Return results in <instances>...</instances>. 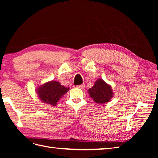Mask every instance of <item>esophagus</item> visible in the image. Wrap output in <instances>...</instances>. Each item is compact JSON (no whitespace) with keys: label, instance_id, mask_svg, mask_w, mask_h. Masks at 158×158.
Masks as SVG:
<instances>
[{"label":"esophagus","instance_id":"1","mask_svg":"<svg viewBox=\"0 0 158 158\" xmlns=\"http://www.w3.org/2000/svg\"><path fill=\"white\" fill-rule=\"evenodd\" d=\"M84 87H85V84H81V85H77V88H79V89H83V88H84Z\"/></svg>","mask_w":158,"mask_h":158}]
</instances>
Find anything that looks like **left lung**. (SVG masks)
<instances>
[{"mask_svg":"<svg viewBox=\"0 0 158 158\" xmlns=\"http://www.w3.org/2000/svg\"><path fill=\"white\" fill-rule=\"evenodd\" d=\"M90 97L96 103L105 104L112 98L113 93L111 87L102 79H98L92 88L88 89Z\"/></svg>","mask_w":158,"mask_h":158,"instance_id":"1","label":"left lung"}]
</instances>
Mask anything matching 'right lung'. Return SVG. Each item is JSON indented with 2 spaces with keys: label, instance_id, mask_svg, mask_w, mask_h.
I'll use <instances>...</instances> for the list:
<instances>
[{
  "label": "right lung",
  "instance_id": "add662e5",
  "mask_svg": "<svg viewBox=\"0 0 158 158\" xmlns=\"http://www.w3.org/2000/svg\"><path fill=\"white\" fill-rule=\"evenodd\" d=\"M69 90V88L62 86L58 81L47 82L36 89L40 100L43 102L56 106L60 98Z\"/></svg>",
  "mask_w": 158,
  "mask_h": 158
}]
</instances>
